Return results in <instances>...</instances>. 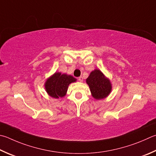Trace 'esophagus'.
Masks as SVG:
<instances>
[{
  "label": "esophagus",
  "instance_id": "34e87169",
  "mask_svg": "<svg viewBox=\"0 0 156 156\" xmlns=\"http://www.w3.org/2000/svg\"><path fill=\"white\" fill-rule=\"evenodd\" d=\"M78 80L80 81V82H83V78L82 77V76H80V77L78 78Z\"/></svg>",
  "mask_w": 156,
  "mask_h": 156
}]
</instances>
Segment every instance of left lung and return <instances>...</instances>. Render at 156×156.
<instances>
[{
    "mask_svg": "<svg viewBox=\"0 0 156 156\" xmlns=\"http://www.w3.org/2000/svg\"><path fill=\"white\" fill-rule=\"evenodd\" d=\"M86 83L89 87L93 98L95 100L105 99L111 93L112 88L111 82L98 69H95L90 73Z\"/></svg>",
    "mask_w": 156,
    "mask_h": 156,
    "instance_id": "8db88e82",
    "label": "left lung"
}]
</instances>
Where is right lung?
<instances>
[{"mask_svg":"<svg viewBox=\"0 0 156 156\" xmlns=\"http://www.w3.org/2000/svg\"><path fill=\"white\" fill-rule=\"evenodd\" d=\"M72 76L61 72H55L46 79L44 83L45 90L48 95L55 99L63 98L66 95L69 85L76 82Z\"/></svg>","mask_w":156,"mask_h":156,"instance_id":"add662e5","label":"right lung"}]
</instances>
